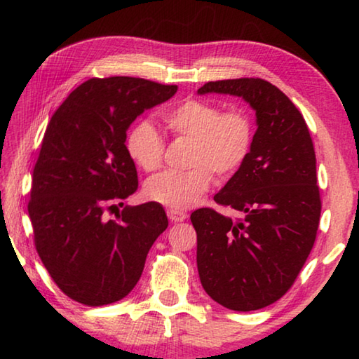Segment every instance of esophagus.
Here are the masks:
<instances>
[{
    "mask_svg": "<svg viewBox=\"0 0 359 359\" xmlns=\"http://www.w3.org/2000/svg\"><path fill=\"white\" fill-rule=\"evenodd\" d=\"M168 217H169V220H171L172 223H180V222L185 220L187 214H185V212H179V210L169 209L168 210Z\"/></svg>",
    "mask_w": 359,
    "mask_h": 359,
    "instance_id": "34e87169",
    "label": "esophagus"
}]
</instances>
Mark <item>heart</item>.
Wrapping results in <instances>:
<instances>
[{
	"label": "heart",
	"mask_w": 359,
	"mask_h": 359,
	"mask_svg": "<svg viewBox=\"0 0 359 359\" xmlns=\"http://www.w3.org/2000/svg\"><path fill=\"white\" fill-rule=\"evenodd\" d=\"M166 128L191 139L187 171H163L145 182V196L172 210H185L208 191L212 172L226 179L244 165L253 144V125L244 109H228L203 100H187L163 114ZM126 150L144 171L160 168L165 141L149 121H139L126 136Z\"/></svg>",
	"instance_id": "1"
}]
</instances>
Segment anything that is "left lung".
<instances>
[{"mask_svg":"<svg viewBox=\"0 0 359 359\" xmlns=\"http://www.w3.org/2000/svg\"><path fill=\"white\" fill-rule=\"evenodd\" d=\"M198 93L239 96L257 115L250 154L214 196L244 218L209 208L190 218L205 293L231 311H258L291 288L317 238L321 199L313 142L297 107L263 79L208 82Z\"/></svg>","mask_w":359,"mask_h":359,"instance_id":"left-lung-1","label":"left lung"}]
</instances>
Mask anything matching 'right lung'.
Segmentation results:
<instances>
[{
    "label": "right lung",
    "mask_w": 359,
    "mask_h": 359,
    "mask_svg": "<svg viewBox=\"0 0 359 359\" xmlns=\"http://www.w3.org/2000/svg\"><path fill=\"white\" fill-rule=\"evenodd\" d=\"M175 92L177 85L137 77L90 79L48 121L28 214L42 264L71 299L92 307L123 299L168 228L165 209L154 201L126 205L117 220L104 212L137 190L126 130Z\"/></svg>",
    "instance_id": "right-lung-1"
}]
</instances>
